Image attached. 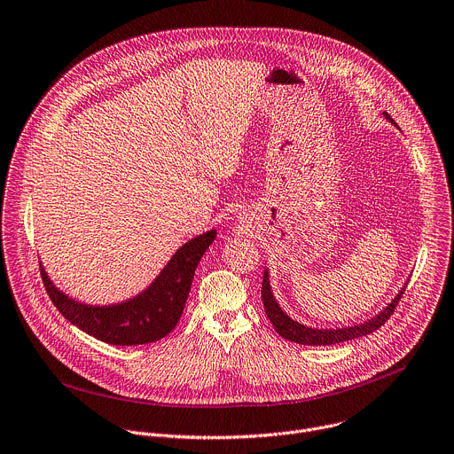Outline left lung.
Returning <instances> with one entry per match:
<instances>
[{"mask_svg": "<svg viewBox=\"0 0 454 454\" xmlns=\"http://www.w3.org/2000/svg\"><path fill=\"white\" fill-rule=\"evenodd\" d=\"M404 288L406 286L401 288V292L395 295V299L380 316H376L374 319H371L364 325L351 326V328H342V330H314V328H309V326H303V325L292 321L286 314H283V310L278 307V303L272 297L267 270L263 272V281H262V301H263V309H265V314H267L269 321L272 323L274 330L285 340H290V342H295V344H305V346H332V344L353 340V339H358V337H365V335L380 330L390 319V316L394 314L397 303L404 294Z\"/></svg>", "mask_w": 454, "mask_h": 454, "instance_id": "1", "label": "left lung"}]
</instances>
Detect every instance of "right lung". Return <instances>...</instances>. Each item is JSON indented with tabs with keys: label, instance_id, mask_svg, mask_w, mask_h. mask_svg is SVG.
<instances>
[{
	"label": "right lung",
	"instance_id": "right-lung-1",
	"mask_svg": "<svg viewBox=\"0 0 454 454\" xmlns=\"http://www.w3.org/2000/svg\"><path fill=\"white\" fill-rule=\"evenodd\" d=\"M214 239L215 230H210L184 244L142 294L112 307L76 303L53 286L43 267L41 278L57 310L87 335L112 346L157 342L169 335L182 317L196 267Z\"/></svg>",
	"mask_w": 454,
	"mask_h": 454
}]
</instances>
